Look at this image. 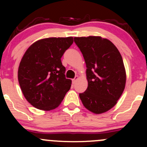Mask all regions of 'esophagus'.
<instances>
[{
    "mask_svg": "<svg viewBox=\"0 0 147 147\" xmlns=\"http://www.w3.org/2000/svg\"><path fill=\"white\" fill-rule=\"evenodd\" d=\"M78 78H79V76H78V75H77V76H75V78L72 80V83H73V84H75V83L76 82V81L78 80Z\"/></svg>",
    "mask_w": 147,
    "mask_h": 147,
    "instance_id": "obj_1",
    "label": "esophagus"
}]
</instances>
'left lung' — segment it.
Returning a JSON list of instances; mask_svg holds the SVG:
<instances>
[{
  "label": "left lung",
  "mask_w": 147,
  "mask_h": 147,
  "mask_svg": "<svg viewBox=\"0 0 147 147\" xmlns=\"http://www.w3.org/2000/svg\"><path fill=\"white\" fill-rule=\"evenodd\" d=\"M75 42L86 63L88 86L79 94L86 109L94 114L112 109L126 84V71L121 54L110 40L100 36L75 37Z\"/></svg>",
  "instance_id": "obj_1"
}]
</instances>
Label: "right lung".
<instances>
[{"instance_id": "add662e5", "label": "right lung", "mask_w": 147, "mask_h": 147, "mask_svg": "<svg viewBox=\"0 0 147 147\" xmlns=\"http://www.w3.org/2000/svg\"><path fill=\"white\" fill-rule=\"evenodd\" d=\"M73 38H48L30 46L19 65L18 78L27 101L38 109L57 108L70 89L61 57Z\"/></svg>"}]
</instances>
